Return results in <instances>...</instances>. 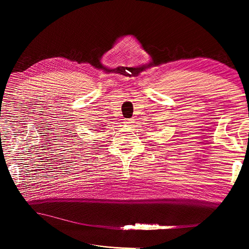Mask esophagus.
Masks as SVG:
<instances>
[{
	"label": "esophagus",
	"instance_id": "1",
	"mask_svg": "<svg viewBox=\"0 0 249 249\" xmlns=\"http://www.w3.org/2000/svg\"><path fill=\"white\" fill-rule=\"evenodd\" d=\"M124 123L126 124H134V119L133 118H125V119H124Z\"/></svg>",
	"mask_w": 249,
	"mask_h": 249
}]
</instances>
